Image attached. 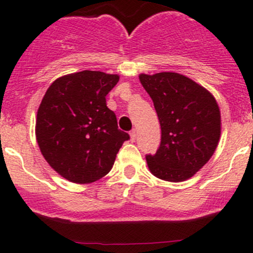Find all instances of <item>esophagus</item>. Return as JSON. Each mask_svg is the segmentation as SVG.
<instances>
[{
  "label": "esophagus",
  "instance_id": "obj_1",
  "mask_svg": "<svg viewBox=\"0 0 253 253\" xmlns=\"http://www.w3.org/2000/svg\"><path fill=\"white\" fill-rule=\"evenodd\" d=\"M136 136H137L136 129H133V131L129 132V137H131V142H134V141H136Z\"/></svg>",
  "mask_w": 253,
  "mask_h": 253
}]
</instances>
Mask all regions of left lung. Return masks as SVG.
<instances>
[{"mask_svg":"<svg viewBox=\"0 0 253 253\" xmlns=\"http://www.w3.org/2000/svg\"><path fill=\"white\" fill-rule=\"evenodd\" d=\"M139 81L154 103L162 128L159 149L147 155L148 168L164 181H186L205 167L218 147V103L205 86L180 73H142Z\"/></svg>","mask_w":253,"mask_h":253,"instance_id":"obj_1","label":"left lung"}]
</instances>
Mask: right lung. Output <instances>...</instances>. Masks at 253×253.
<instances>
[{
    "mask_svg": "<svg viewBox=\"0 0 253 253\" xmlns=\"http://www.w3.org/2000/svg\"><path fill=\"white\" fill-rule=\"evenodd\" d=\"M117 75L82 71L57 78L38 109L35 136L42 157L57 174L75 183H91L111 170L128 133L117 127L106 106Z\"/></svg>",
    "mask_w": 253,
    "mask_h": 253,
    "instance_id": "1",
    "label": "right lung"
}]
</instances>
